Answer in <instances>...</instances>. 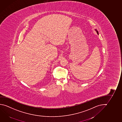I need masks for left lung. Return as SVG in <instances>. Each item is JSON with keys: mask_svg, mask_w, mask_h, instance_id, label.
Masks as SVG:
<instances>
[{"mask_svg": "<svg viewBox=\"0 0 122 122\" xmlns=\"http://www.w3.org/2000/svg\"><path fill=\"white\" fill-rule=\"evenodd\" d=\"M95 30L96 31V32H97V34H98V32L97 31V30Z\"/></svg>", "mask_w": 122, "mask_h": 122, "instance_id": "1", "label": "left lung"}]
</instances>
